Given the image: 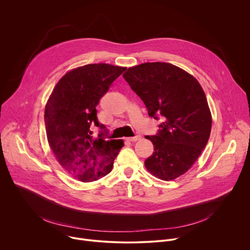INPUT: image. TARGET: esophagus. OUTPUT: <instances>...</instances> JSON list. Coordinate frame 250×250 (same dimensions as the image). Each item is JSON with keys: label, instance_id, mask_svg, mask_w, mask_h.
I'll return each instance as SVG.
<instances>
[{"label": "esophagus", "instance_id": "1", "mask_svg": "<svg viewBox=\"0 0 250 250\" xmlns=\"http://www.w3.org/2000/svg\"><path fill=\"white\" fill-rule=\"evenodd\" d=\"M141 137L139 136V135H137V136H134V137H128L127 138V140L128 141H131V142H134V141H137V140H139Z\"/></svg>", "mask_w": 250, "mask_h": 250}]
</instances>
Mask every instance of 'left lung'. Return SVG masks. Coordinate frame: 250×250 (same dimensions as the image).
<instances>
[{"label": "left lung", "mask_w": 250, "mask_h": 250, "mask_svg": "<svg viewBox=\"0 0 250 250\" xmlns=\"http://www.w3.org/2000/svg\"><path fill=\"white\" fill-rule=\"evenodd\" d=\"M145 104L148 115L163 123L154 136H145L154 146L145 168L162 181L186 174L205 148L212 127V116L197 79L169 62H144L123 74Z\"/></svg>", "instance_id": "obj_1"}]
</instances>
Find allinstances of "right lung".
Here are the masks:
<instances>
[{
  "instance_id": "add662e5",
  "label": "right lung",
  "mask_w": 250,
  "mask_h": 250,
  "mask_svg": "<svg viewBox=\"0 0 250 250\" xmlns=\"http://www.w3.org/2000/svg\"><path fill=\"white\" fill-rule=\"evenodd\" d=\"M126 67L90 63L67 71L54 87L45 106L49 146L62 169L74 179L89 183L108 175L124 146L122 139L93 138V125L105 128L96 106Z\"/></svg>"
}]
</instances>
